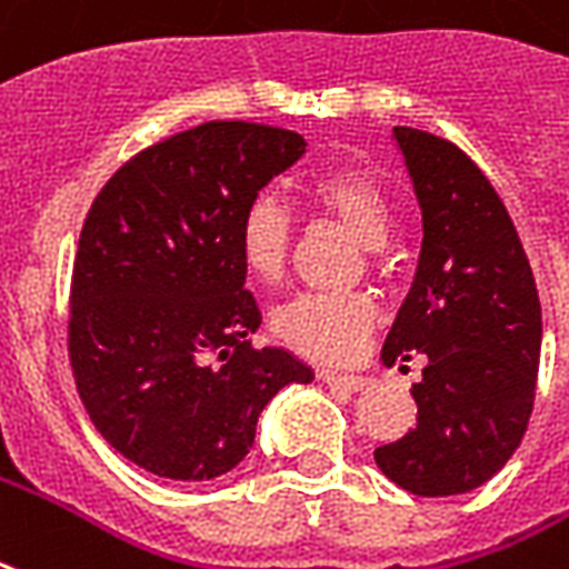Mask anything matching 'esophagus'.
Instances as JSON below:
<instances>
[{
  "label": "esophagus",
  "instance_id": "34e87169",
  "mask_svg": "<svg viewBox=\"0 0 569 569\" xmlns=\"http://www.w3.org/2000/svg\"><path fill=\"white\" fill-rule=\"evenodd\" d=\"M317 377L328 386H340V389H349V391H361L368 389L370 380L368 377H356V373H340V370H328V368H319Z\"/></svg>",
  "mask_w": 569,
  "mask_h": 569
}]
</instances>
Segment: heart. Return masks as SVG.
<instances>
[{"label": "heart", "mask_w": 569, "mask_h": 569, "mask_svg": "<svg viewBox=\"0 0 569 569\" xmlns=\"http://www.w3.org/2000/svg\"><path fill=\"white\" fill-rule=\"evenodd\" d=\"M307 204L343 222L370 250H380L391 229V199L368 166H331L310 174ZM292 217L268 192H256L238 217V256L259 283H280L292 256ZM377 307L356 292H301L271 317L273 338L307 359L347 361L361 349Z\"/></svg>", "instance_id": "obj_1"}]
</instances>
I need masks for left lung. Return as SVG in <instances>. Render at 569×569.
I'll list each match as a JSON object with an SVG mask.
<instances>
[{"label":"left lung","mask_w":569,"mask_h":569,"mask_svg":"<svg viewBox=\"0 0 569 569\" xmlns=\"http://www.w3.org/2000/svg\"><path fill=\"white\" fill-rule=\"evenodd\" d=\"M422 208V256L382 361L425 352L416 428L373 458L422 498L465 495L519 449L537 395L540 298L519 231L470 156L440 134L395 126Z\"/></svg>","instance_id":"left-lung-1"}]
</instances>
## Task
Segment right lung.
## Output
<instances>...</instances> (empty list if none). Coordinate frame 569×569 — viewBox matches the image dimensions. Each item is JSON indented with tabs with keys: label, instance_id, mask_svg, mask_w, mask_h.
<instances>
[{
	"label": "right lung",
	"instance_id": "add662e5",
	"mask_svg": "<svg viewBox=\"0 0 569 569\" xmlns=\"http://www.w3.org/2000/svg\"><path fill=\"white\" fill-rule=\"evenodd\" d=\"M305 138L210 120L126 159L92 199L69 289V361L99 435L156 477L213 479L256 437L289 382L286 349H256L262 317L243 289L238 217L298 162Z\"/></svg>",
	"mask_w": 569,
	"mask_h": 569
}]
</instances>
